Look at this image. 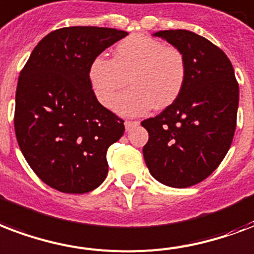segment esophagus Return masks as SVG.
I'll use <instances>...</instances> for the list:
<instances>
[{"mask_svg": "<svg viewBox=\"0 0 254 254\" xmlns=\"http://www.w3.org/2000/svg\"><path fill=\"white\" fill-rule=\"evenodd\" d=\"M138 121H125V127H127V130H130L131 127H134L138 125Z\"/></svg>", "mask_w": 254, "mask_h": 254, "instance_id": "obj_1", "label": "esophagus"}]
</instances>
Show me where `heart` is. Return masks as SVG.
Returning a JSON list of instances; mask_svg holds the SVG:
<instances>
[{
	"label": "heart",
	"instance_id": "obj_1",
	"mask_svg": "<svg viewBox=\"0 0 254 254\" xmlns=\"http://www.w3.org/2000/svg\"><path fill=\"white\" fill-rule=\"evenodd\" d=\"M88 77L94 96L109 106L116 93L133 88L114 101V109L124 116L146 113L153 105L162 109L172 105L183 92L187 63L176 46L145 34H130L116 45L112 58L98 56L89 65Z\"/></svg>",
	"mask_w": 254,
	"mask_h": 254
}]
</instances>
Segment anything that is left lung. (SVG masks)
<instances>
[{
  "label": "left lung",
  "instance_id": "obj_1",
  "mask_svg": "<svg viewBox=\"0 0 254 254\" xmlns=\"http://www.w3.org/2000/svg\"><path fill=\"white\" fill-rule=\"evenodd\" d=\"M156 37L183 52V92L156 117L144 120L149 140L145 162L154 179L172 188L204 181L229 150L237 124L239 82L218 46L189 30H161Z\"/></svg>",
  "mask_w": 254,
  "mask_h": 254
}]
</instances>
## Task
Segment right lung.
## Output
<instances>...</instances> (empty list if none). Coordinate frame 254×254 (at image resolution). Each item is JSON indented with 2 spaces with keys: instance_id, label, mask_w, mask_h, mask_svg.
<instances>
[{
  "instance_id": "obj_1",
  "label": "right lung",
  "mask_w": 254,
  "mask_h": 254,
  "mask_svg": "<svg viewBox=\"0 0 254 254\" xmlns=\"http://www.w3.org/2000/svg\"><path fill=\"white\" fill-rule=\"evenodd\" d=\"M125 36L113 28L57 29L37 44L19 73L17 142L33 172L53 189L82 194L106 179V152L125 127L97 101L88 70L94 58Z\"/></svg>"
}]
</instances>
